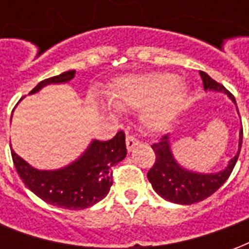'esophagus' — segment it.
I'll list each match as a JSON object with an SVG mask.
<instances>
[{
	"mask_svg": "<svg viewBox=\"0 0 249 249\" xmlns=\"http://www.w3.org/2000/svg\"><path fill=\"white\" fill-rule=\"evenodd\" d=\"M137 145H139L137 139H135L133 136H126V149H128V152L133 151Z\"/></svg>",
	"mask_w": 249,
	"mask_h": 249,
	"instance_id": "1",
	"label": "esophagus"
}]
</instances>
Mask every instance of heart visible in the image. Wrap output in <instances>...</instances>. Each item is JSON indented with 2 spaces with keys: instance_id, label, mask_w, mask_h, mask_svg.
<instances>
[{
  "instance_id": "heart-1",
  "label": "heart",
  "mask_w": 249,
  "mask_h": 249,
  "mask_svg": "<svg viewBox=\"0 0 249 249\" xmlns=\"http://www.w3.org/2000/svg\"><path fill=\"white\" fill-rule=\"evenodd\" d=\"M189 97L185 84L167 71H155L140 76L120 78L110 98L117 107L142 109L141 123L153 133L168 129L183 112ZM93 108L112 114L109 104L94 101Z\"/></svg>"
}]
</instances>
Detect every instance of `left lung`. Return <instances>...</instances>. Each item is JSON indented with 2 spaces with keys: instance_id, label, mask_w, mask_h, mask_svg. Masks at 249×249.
<instances>
[{
  "instance_id": "obj_1",
  "label": "left lung",
  "mask_w": 249,
  "mask_h": 249,
  "mask_svg": "<svg viewBox=\"0 0 249 249\" xmlns=\"http://www.w3.org/2000/svg\"><path fill=\"white\" fill-rule=\"evenodd\" d=\"M200 77L203 80V87L205 92L211 90V92L227 94V97L235 104L236 112L239 113L235 97L223 85H220L219 82L212 80L204 71H200ZM241 142H243V128H240L239 130L237 152L228 161L227 167L219 172L204 173L196 172V171L183 167L173 155L171 135H165L159 142L152 145V149L156 153V161L146 175L148 180L157 195L165 198L167 201L181 204V205L198 203L216 192L227 181V178H230L231 172L235 168V164L237 161L239 153H240Z\"/></svg>"
}]
</instances>
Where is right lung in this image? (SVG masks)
Returning a JSON list of instances; mask_svg holds the SVG:
<instances>
[{
	"mask_svg": "<svg viewBox=\"0 0 249 249\" xmlns=\"http://www.w3.org/2000/svg\"><path fill=\"white\" fill-rule=\"evenodd\" d=\"M74 74L76 71H68L46 78L37 84L29 94L52 84H68ZM12 157L18 176L36 196L58 208L78 211L92 207L109 193L113 184L110 168L126 157L125 135L119 132L109 141L92 140L76 160L57 169L32 167L13 149Z\"/></svg>",
	"mask_w": 249,
	"mask_h": 249,
	"instance_id": "obj_1",
	"label": "right lung"
}]
</instances>
